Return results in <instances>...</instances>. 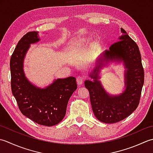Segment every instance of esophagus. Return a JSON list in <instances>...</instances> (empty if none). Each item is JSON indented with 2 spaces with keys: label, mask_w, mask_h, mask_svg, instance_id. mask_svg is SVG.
<instances>
[{
  "label": "esophagus",
  "mask_w": 153,
  "mask_h": 153,
  "mask_svg": "<svg viewBox=\"0 0 153 153\" xmlns=\"http://www.w3.org/2000/svg\"><path fill=\"white\" fill-rule=\"evenodd\" d=\"M84 81V77L83 76H79L76 77V82L78 85H81V84H82Z\"/></svg>",
  "instance_id": "obj_1"
}]
</instances>
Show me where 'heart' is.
<instances>
[{"label":"heart","mask_w":153,"mask_h":153,"mask_svg":"<svg viewBox=\"0 0 153 153\" xmlns=\"http://www.w3.org/2000/svg\"><path fill=\"white\" fill-rule=\"evenodd\" d=\"M88 41V39H86V38H83V39H82L80 40V44H82V45H83V44H85V43H86Z\"/></svg>","instance_id":"1"}]
</instances>
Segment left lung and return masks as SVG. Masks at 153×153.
I'll list each match as a JSON object with an SVG mask.
<instances>
[{"mask_svg": "<svg viewBox=\"0 0 153 153\" xmlns=\"http://www.w3.org/2000/svg\"><path fill=\"white\" fill-rule=\"evenodd\" d=\"M118 42L101 55L98 65L86 80L85 86L88 90L93 113L97 119L105 123H114L124 120L137 108L144 84V70L141 57L137 43L123 28ZM123 63L124 90L120 95L109 94L99 80V73L109 62Z\"/></svg>", "mask_w": 153, "mask_h": 153, "instance_id": "left-lung-1", "label": "left lung"}]
</instances>
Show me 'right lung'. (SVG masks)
<instances>
[{
  "label": "right lung",
  "instance_id": "1",
  "mask_svg": "<svg viewBox=\"0 0 153 153\" xmlns=\"http://www.w3.org/2000/svg\"><path fill=\"white\" fill-rule=\"evenodd\" d=\"M39 41L38 32H30L16 47L10 62L12 92L22 114L39 125L53 126L63 120L77 85L73 76L55 79L43 88L30 82L24 71V59L30 45Z\"/></svg>",
  "mask_w": 153,
  "mask_h": 153
}]
</instances>
